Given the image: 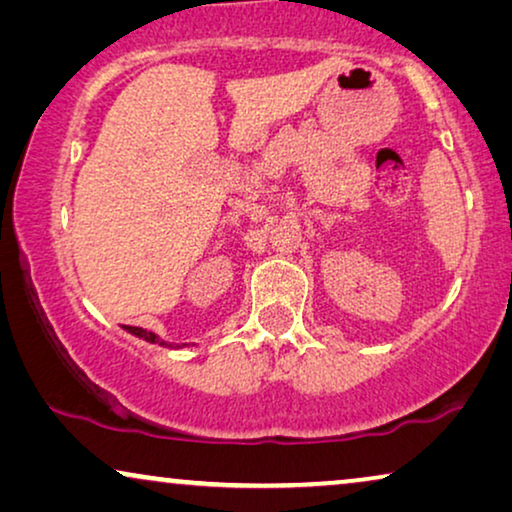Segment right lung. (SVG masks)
<instances>
[{
  "instance_id": "right-lung-1",
  "label": "right lung",
  "mask_w": 512,
  "mask_h": 512,
  "mask_svg": "<svg viewBox=\"0 0 512 512\" xmlns=\"http://www.w3.org/2000/svg\"><path fill=\"white\" fill-rule=\"evenodd\" d=\"M125 331L132 333V335H137V338H144L146 342H158V345H165V342L160 340L156 333H151V331H144V328H137V326H125Z\"/></svg>"
}]
</instances>
